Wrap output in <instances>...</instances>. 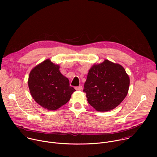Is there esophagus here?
<instances>
[{
	"instance_id": "obj_1",
	"label": "esophagus",
	"mask_w": 157,
	"mask_h": 157,
	"mask_svg": "<svg viewBox=\"0 0 157 157\" xmlns=\"http://www.w3.org/2000/svg\"><path fill=\"white\" fill-rule=\"evenodd\" d=\"M75 88H76V90L80 91V90H81V89H82V86H78V87H76Z\"/></svg>"
}]
</instances>
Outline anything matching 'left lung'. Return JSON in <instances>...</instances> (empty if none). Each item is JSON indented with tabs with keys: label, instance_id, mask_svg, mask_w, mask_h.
<instances>
[{
	"label": "left lung",
	"instance_id": "8db88e82",
	"mask_svg": "<svg viewBox=\"0 0 157 157\" xmlns=\"http://www.w3.org/2000/svg\"><path fill=\"white\" fill-rule=\"evenodd\" d=\"M128 75L117 63L105 59L89 70L83 91L89 104L96 110L105 112L118 106L126 97Z\"/></svg>",
	"mask_w": 157,
	"mask_h": 157
}]
</instances>
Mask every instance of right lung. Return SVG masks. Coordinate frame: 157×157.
Instances as JSON below:
<instances>
[{
  "instance_id": "1",
  "label": "right lung",
  "mask_w": 157,
  "mask_h": 157,
  "mask_svg": "<svg viewBox=\"0 0 157 157\" xmlns=\"http://www.w3.org/2000/svg\"><path fill=\"white\" fill-rule=\"evenodd\" d=\"M30 93L41 107L55 110L68 102L76 91L68 79L59 71V66L48 59L36 65L28 80Z\"/></svg>"
}]
</instances>
